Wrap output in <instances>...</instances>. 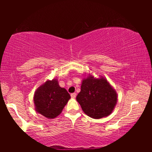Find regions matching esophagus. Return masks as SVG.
Segmentation results:
<instances>
[{
	"mask_svg": "<svg viewBox=\"0 0 152 152\" xmlns=\"http://www.w3.org/2000/svg\"><path fill=\"white\" fill-rule=\"evenodd\" d=\"M70 95H71V97L72 98H73V99H74V98H76V94L75 93V92H74V93H72Z\"/></svg>",
	"mask_w": 152,
	"mask_h": 152,
	"instance_id": "esophagus-1",
	"label": "esophagus"
}]
</instances>
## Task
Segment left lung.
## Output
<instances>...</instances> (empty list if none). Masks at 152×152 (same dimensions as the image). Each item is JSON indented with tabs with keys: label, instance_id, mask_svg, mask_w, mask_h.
Segmentation results:
<instances>
[{
	"label": "left lung",
	"instance_id": "1",
	"mask_svg": "<svg viewBox=\"0 0 152 152\" xmlns=\"http://www.w3.org/2000/svg\"><path fill=\"white\" fill-rule=\"evenodd\" d=\"M84 113L93 119H101L112 113L117 103V93L104 78L89 76L82 80L76 96Z\"/></svg>",
	"mask_w": 152,
	"mask_h": 152
}]
</instances>
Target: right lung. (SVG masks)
<instances>
[{"instance_id": "1", "label": "right lung", "mask_w": 152, "mask_h": 152, "mask_svg": "<svg viewBox=\"0 0 152 152\" xmlns=\"http://www.w3.org/2000/svg\"><path fill=\"white\" fill-rule=\"evenodd\" d=\"M70 99V94L54 79L47 81L36 91L33 101L36 111L53 119L60 114Z\"/></svg>"}]
</instances>
